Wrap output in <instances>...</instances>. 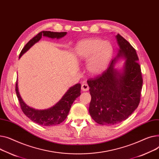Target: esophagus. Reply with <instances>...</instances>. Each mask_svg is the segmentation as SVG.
<instances>
[{"mask_svg":"<svg viewBox=\"0 0 159 159\" xmlns=\"http://www.w3.org/2000/svg\"><path fill=\"white\" fill-rule=\"evenodd\" d=\"M81 90L83 91H87L89 90V87L86 81H83L81 85Z\"/></svg>","mask_w":159,"mask_h":159,"instance_id":"1","label":"esophagus"}]
</instances>
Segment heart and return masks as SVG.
<instances>
[{"label":"heart","mask_w":159,"mask_h":159,"mask_svg":"<svg viewBox=\"0 0 159 159\" xmlns=\"http://www.w3.org/2000/svg\"><path fill=\"white\" fill-rule=\"evenodd\" d=\"M78 57L87 60V69L92 74H99L107 67L113 52L111 44L108 41L91 39L80 42L76 47Z\"/></svg>","instance_id":"heart-1"}]
</instances>
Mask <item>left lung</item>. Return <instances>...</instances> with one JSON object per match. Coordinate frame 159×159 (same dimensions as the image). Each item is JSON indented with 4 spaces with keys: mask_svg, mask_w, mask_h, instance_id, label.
<instances>
[{
    "mask_svg": "<svg viewBox=\"0 0 159 159\" xmlns=\"http://www.w3.org/2000/svg\"><path fill=\"white\" fill-rule=\"evenodd\" d=\"M119 51L108 69L99 76L90 78L91 101L89 113L102 125H114L126 120L138 107L143 80L135 49L122 36H116ZM127 60L120 73L113 69L116 58Z\"/></svg>",
    "mask_w": 159,
    "mask_h": 159,
    "instance_id": "8db88e82",
    "label": "left lung"
}]
</instances>
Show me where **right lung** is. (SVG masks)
<instances>
[{"label":"right lung","mask_w":159,"mask_h":159,"mask_svg":"<svg viewBox=\"0 0 159 159\" xmlns=\"http://www.w3.org/2000/svg\"><path fill=\"white\" fill-rule=\"evenodd\" d=\"M66 34L67 32L41 31L25 44L20 52L19 58L27 50H29L35 43L39 42L42 36L58 39ZM15 90L18 99L20 102V108L24 114L35 123L45 126H49L60 124L67 118L73 102L81 94V84L77 83L75 85L71 87L57 104L52 107L45 110H35L28 107L25 103L18 92L17 81Z\"/></svg>","instance_id":"add662e5"}]
</instances>
